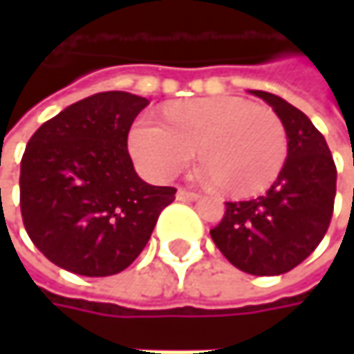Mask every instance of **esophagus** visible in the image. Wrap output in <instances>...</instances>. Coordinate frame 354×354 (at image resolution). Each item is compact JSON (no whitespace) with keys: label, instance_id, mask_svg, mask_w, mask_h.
I'll list each match as a JSON object with an SVG mask.
<instances>
[{"label":"esophagus","instance_id":"esophagus-1","mask_svg":"<svg viewBox=\"0 0 354 354\" xmlns=\"http://www.w3.org/2000/svg\"><path fill=\"white\" fill-rule=\"evenodd\" d=\"M198 193L189 191V189H179L177 191V201H197Z\"/></svg>","mask_w":354,"mask_h":354}]
</instances>
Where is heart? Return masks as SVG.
<instances>
[{
    "label": "heart",
    "instance_id": "b5f03b06",
    "mask_svg": "<svg viewBox=\"0 0 354 354\" xmlns=\"http://www.w3.org/2000/svg\"><path fill=\"white\" fill-rule=\"evenodd\" d=\"M165 122L142 116L129 133V151L145 175L167 181L198 149L201 165L232 197L262 193L288 159L281 118L236 96H211L171 104Z\"/></svg>",
    "mask_w": 354,
    "mask_h": 354
}]
</instances>
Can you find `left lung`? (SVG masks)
Returning a JSON list of instances; mask_svg holds the SVG:
<instances>
[{"instance_id":"left-lung-1","label":"left lung","mask_w":354,"mask_h":354,"mask_svg":"<svg viewBox=\"0 0 354 354\" xmlns=\"http://www.w3.org/2000/svg\"><path fill=\"white\" fill-rule=\"evenodd\" d=\"M281 118L288 159L264 195L228 201L211 230L216 248L252 276H279L319 246L333 216L337 167L323 133L311 120L276 94L250 90Z\"/></svg>"}]
</instances>
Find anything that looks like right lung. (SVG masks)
<instances>
[{
	"label": "right lung",
	"instance_id": "right-lung-1",
	"mask_svg": "<svg viewBox=\"0 0 354 354\" xmlns=\"http://www.w3.org/2000/svg\"><path fill=\"white\" fill-rule=\"evenodd\" d=\"M147 104L129 92H98L47 120L27 143L23 225L62 270L88 278L126 270L175 201L177 189L142 181L128 153L129 128Z\"/></svg>",
	"mask_w": 354,
	"mask_h": 354
}]
</instances>
